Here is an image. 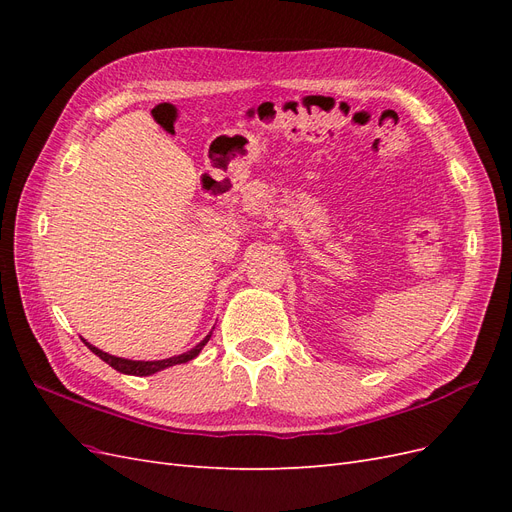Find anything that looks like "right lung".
<instances>
[{
    "instance_id": "right-lung-1",
    "label": "right lung",
    "mask_w": 512,
    "mask_h": 512,
    "mask_svg": "<svg viewBox=\"0 0 512 512\" xmlns=\"http://www.w3.org/2000/svg\"><path fill=\"white\" fill-rule=\"evenodd\" d=\"M209 337H211V333L203 339V342L196 344L192 350L183 352V354H177V356H170V359H162V361H132V359H121V356L108 354V352H102V350L96 348V346H91V344L87 342V339H83V342H85V346H87L91 352L98 354L104 363H108L113 369L121 371V374H128V376H153V374H158V371H162V369H166V367L181 365V363H188V361L196 359V356L200 354V350H203L205 344L209 342Z\"/></svg>"
}]
</instances>
